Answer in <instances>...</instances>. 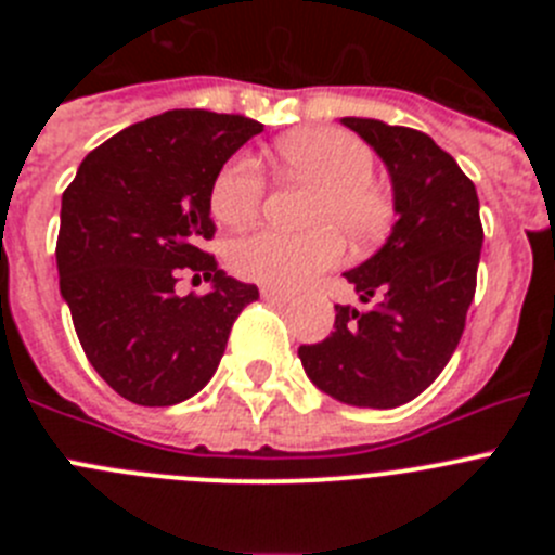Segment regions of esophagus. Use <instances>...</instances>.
Instances as JSON below:
<instances>
[{
  "instance_id": "esophagus-1",
  "label": "esophagus",
  "mask_w": 555,
  "mask_h": 555,
  "mask_svg": "<svg viewBox=\"0 0 555 555\" xmlns=\"http://www.w3.org/2000/svg\"><path fill=\"white\" fill-rule=\"evenodd\" d=\"M261 294H263V297H267V300H272V302H288V300H292V294L283 292V288H274V286H263Z\"/></svg>"
}]
</instances>
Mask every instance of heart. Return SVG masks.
<instances>
[{
	"label": "heart",
	"instance_id": "heart-1",
	"mask_svg": "<svg viewBox=\"0 0 555 555\" xmlns=\"http://www.w3.org/2000/svg\"><path fill=\"white\" fill-rule=\"evenodd\" d=\"M283 166L320 189L308 222L317 230L283 233L255 230L230 247V263L242 278L269 286L297 288L317 274L341 263L350 235L356 244H372L389 230L395 205L372 178V150L352 132L336 127L292 132L278 144ZM267 180L258 160L238 152L224 160L210 183V214L238 228L261 214Z\"/></svg>",
	"mask_w": 555,
	"mask_h": 555
}]
</instances>
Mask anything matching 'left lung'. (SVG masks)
I'll return each instance as SVG.
<instances>
[{
    "instance_id": "1",
    "label": "left lung",
    "mask_w": 555,
    "mask_h": 555,
    "mask_svg": "<svg viewBox=\"0 0 555 555\" xmlns=\"http://www.w3.org/2000/svg\"><path fill=\"white\" fill-rule=\"evenodd\" d=\"M345 121L384 158L397 222L370 261L345 272L370 311L336 306L325 341L302 345L306 375L325 395L361 409H397L448 366L478 283V194L430 135L377 119Z\"/></svg>"
}]
</instances>
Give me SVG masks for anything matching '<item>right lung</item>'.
Returning <instances> with one entry per match:
<instances>
[{"label":"right lung","mask_w":555,"mask_h":555,"mask_svg":"<svg viewBox=\"0 0 555 555\" xmlns=\"http://www.w3.org/2000/svg\"><path fill=\"white\" fill-rule=\"evenodd\" d=\"M261 121L166 111L88 152L63 191L57 272L88 361L135 405H175L208 384L258 286L233 281L214 238L210 183ZM183 273L215 283L180 298Z\"/></svg>","instance_id":"1"}]
</instances>
